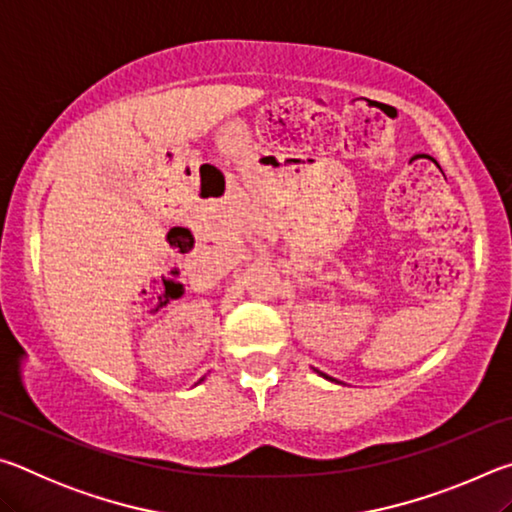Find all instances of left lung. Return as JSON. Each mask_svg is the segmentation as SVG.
<instances>
[{
  "label": "left lung",
  "mask_w": 512,
  "mask_h": 512,
  "mask_svg": "<svg viewBox=\"0 0 512 512\" xmlns=\"http://www.w3.org/2000/svg\"><path fill=\"white\" fill-rule=\"evenodd\" d=\"M316 372H318V375H320V377H325V379H329V381H336V379H332V377H327V375H325V372H320V370H316Z\"/></svg>",
  "instance_id": "obj_1"
}]
</instances>
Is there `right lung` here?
<instances>
[{"instance_id":"obj_1","label":"right lung","mask_w":512,"mask_h":512,"mask_svg":"<svg viewBox=\"0 0 512 512\" xmlns=\"http://www.w3.org/2000/svg\"><path fill=\"white\" fill-rule=\"evenodd\" d=\"M201 381H203V379H201ZM201 381H198V384H201Z\"/></svg>"}]
</instances>
